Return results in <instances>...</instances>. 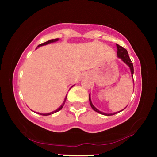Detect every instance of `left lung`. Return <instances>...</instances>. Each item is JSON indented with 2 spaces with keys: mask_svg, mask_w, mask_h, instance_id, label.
Instances as JSON below:
<instances>
[{
  "mask_svg": "<svg viewBox=\"0 0 157 157\" xmlns=\"http://www.w3.org/2000/svg\"><path fill=\"white\" fill-rule=\"evenodd\" d=\"M117 57H119V58L121 59V60L123 61V62L125 63L126 65H128V66H129V68H130V69H131V74H132V77H133V75H134V66H133L132 62H131L130 57H129L128 53L127 50H126L125 48L122 47L121 46H120V45H118V44H117ZM133 79H134V77H133ZM89 102H90V105H91V108H92L94 111H97V112L101 113V114L106 115V116H111V115H114V114H116V113H118V112H115V113H105L102 112V111H99L98 109H97L94 106L92 102H91V97H90V94H89Z\"/></svg>",
  "mask_w": 157,
  "mask_h": 157,
  "instance_id": "left-lung-1",
  "label": "left lung"
}]
</instances>
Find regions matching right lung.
Returning a JSON list of instances; mask_svg holds the SVG:
<instances>
[{
  "label": "right lung",
  "instance_id": "right-lung-1",
  "mask_svg": "<svg viewBox=\"0 0 157 157\" xmlns=\"http://www.w3.org/2000/svg\"><path fill=\"white\" fill-rule=\"evenodd\" d=\"M57 40H58V38H56V39H52V40H48L47 42H45V43H44V44H40L39 46H38V47H39V46H44V45H47V44H51V43H54V42H55V41H57ZM66 98H67V96H66V97H65V100H64L63 102V104H62V105H61V106H60V108H59V109H57V110H55V111H52V112H50V113H40V114H41V115H44V116H47V115L52 114V113H56V112H57V111H60V110H61V109H63V105H64L65 102H66Z\"/></svg>",
  "mask_w": 157,
  "mask_h": 157
}]
</instances>
